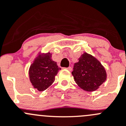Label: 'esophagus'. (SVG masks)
<instances>
[{
	"label": "esophagus",
	"mask_w": 126,
	"mask_h": 126,
	"mask_svg": "<svg viewBox=\"0 0 126 126\" xmlns=\"http://www.w3.org/2000/svg\"><path fill=\"white\" fill-rule=\"evenodd\" d=\"M65 69H66L67 70H68V71H71L72 70V68L71 66H69L68 67V68H65Z\"/></svg>",
	"instance_id": "obj_1"
}]
</instances>
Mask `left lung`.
<instances>
[{
    "label": "left lung",
    "instance_id": "1",
    "mask_svg": "<svg viewBox=\"0 0 126 126\" xmlns=\"http://www.w3.org/2000/svg\"><path fill=\"white\" fill-rule=\"evenodd\" d=\"M72 75L76 83L87 92L97 90L107 79V72L100 62L92 55L84 52L75 63Z\"/></svg>",
    "mask_w": 126,
    "mask_h": 126
}]
</instances>
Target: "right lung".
Returning <instances> with one entry per match:
<instances>
[{"label":"right lung","mask_w":126,"mask_h":126,"mask_svg":"<svg viewBox=\"0 0 126 126\" xmlns=\"http://www.w3.org/2000/svg\"><path fill=\"white\" fill-rule=\"evenodd\" d=\"M60 69L52 60V53L39 52L29 67V80L34 89L42 92L53 84Z\"/></svg>","instance_id":"right-lung-1"}]
</instances>
